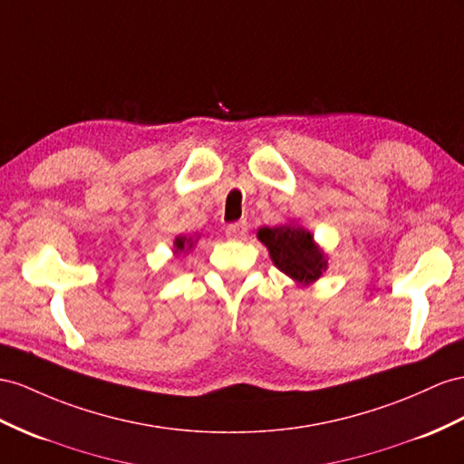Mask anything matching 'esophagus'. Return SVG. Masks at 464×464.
<instances>
[{
	"instance_id": "esophagus-1",
	"label": "esophagus",
	"mask_w": 464,
	"mask_h": 464,
	"mask_svg": "<svg viewBox=\"0 0 464 464\" xmlns=\"http://www.w3.org/2000/svg\"><path fill=\"white\" fill-rule=\"evenodd\" d=\"M246 233H248L246 221L231 223V225H227V229H225V235H227V239H231V241H243V239H246Z\"/></svg>"
}]
</instances>
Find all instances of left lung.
Segmentation results:
<instances>
[{
    "instance_id": "8db88e82",
    "label": "left lung",
    "mask_w": 464,
    "mask_h": 464,
    "mask_svg": "<svg viewBox=\"0 0 464 464\" xmlns=\"http://www.w3.org/2000/svg\"><path fill=\"white\" fill-rule=\"evenodd\" d=\"M256 237L268 248L275 266L298 286H310L327 272V253L304 225L290 221L276 227H260Z\"/></svg>"
}]
</instances>
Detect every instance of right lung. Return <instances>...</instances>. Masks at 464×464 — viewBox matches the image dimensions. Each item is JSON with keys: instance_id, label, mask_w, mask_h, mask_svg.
Returning a JSON list of instances; mask_svg holds the SVG:
<instances>
[{"instance_id": "add662e5", "label": "right lung", "mask_w": 464, "mask_h": 464, "mask_svg": "<svg viewBox=\"0 0 464 464\" xmlns=\"http://www.w3.org/2000/svg\"><path fill=\"white\" fill-rule=\"evenodd\" d=\"M199 235H194V237H186V235H178L174 239V255L180 256V255H188L189 251H192L194 245L198 243Z\"/></svg>"}]
</instances>
